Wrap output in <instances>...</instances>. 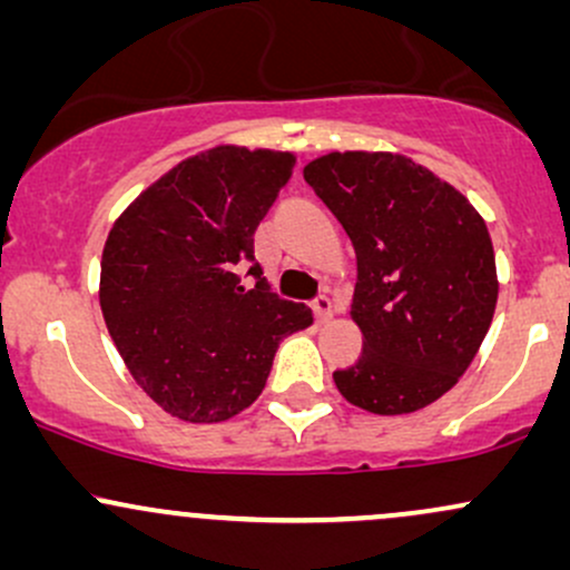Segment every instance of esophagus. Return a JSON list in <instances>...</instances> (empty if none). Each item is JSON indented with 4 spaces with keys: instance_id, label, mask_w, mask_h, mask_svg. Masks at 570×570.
<instances>
[{
    "instance_id": "1",
    "label": "esophagus",
    "mask_w": 570,
    "mask_h": 570,
    "mask_svg": "<svg viewBox=\"0 0 570 570\" xmlns=\"http://www.w3.org/2000/svg\"><path fill=\"white\" fill-rule=\"evenodd\" d=\"M311 307H313V313H316L318 322H330V318H332V299H330V294H318V297L311 303Z\"/></svg>"
}]
</instances>
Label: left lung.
I'll return each instance as SVG.
<instances>
[{
    "mask_svg": "<svg viewBox=\"0 0 570 570\" xmlns=\"http://www.w3.org/2000/svg\"><path fill=\"white\" fill-rule=\"evenodd\" d=\"M303 176L356 252L351 316L364 348L332 375L340 394L377 415L436 402L493 322L499 281L485 222L455 187L402 155L332 153Z\"/></svg>",
    "mask_w": 570,
    "mask_h": 570,
    "instance_id": "left-lung-1",
    "label": "left lung"
}]
</instances>
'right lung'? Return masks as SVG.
Here are the masks:
<instances>
[{
  "mask_svg": "<svg viewBox=\"0 0 570 570\" xmlns=\"http://www.w3.org/2000/svg\"><path fill=\"white\" fill-rule=\"evenodd\" d=\"M294 155L217 147L181 160L126 208L101 257V313L134 381L189 423L227 421L263 394L278 343L313 324L254 257V230ZM258 281L239 286L237 273Z\"/></svg>",
  "mask_w": 570,
  "mask_h": 570,
  "instance_id": "obj_1",
  "label": "right lung"
}]
</instances>
